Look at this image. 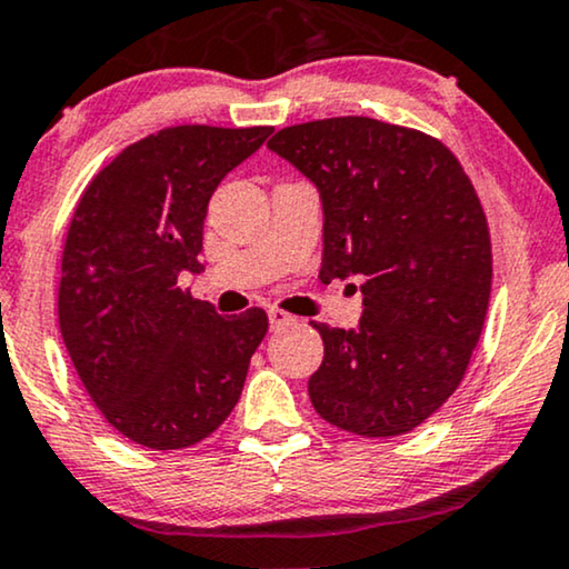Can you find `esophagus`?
<instances>
[{
  "label": "esophagus",
  "mask_w": 569,
  "mask_h": 569,
  "mask_svg": "<svg viewBox=\"0 0 569 569\" xmlns=\"http://www.w3.org/2000/svg\"><path fill=\"white\" fill-rule=\"evenodd\" d=\"M268 318H270V328H272V330H280V328L293 326V322H297V318H293V315L283 312V309H278V307L268 309Z\"/></svg>",
  "instance_id": "obj_1"
}]
</instances>
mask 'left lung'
Masks as SVG:
<instances>
[{
    "label": "left lung",
    "instance_id": "obj_1",
    "mask_svg": "<svg viewBox=\"0 0 569 569\" xmlns=\"http://www.w3.org/2000/svg\"><path fill=\"white\" fill-rule=\"evenodd\" d=\"M320 189V280H362L357 330L312 322L315 412L365 438L409 433L462 383L491 297V233L451 149L415 128L347 114L268 141Z\"/></svg>",
    "mask_w": 569,
    "mask_h": 569
}]
</instances>
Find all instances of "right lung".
Instances as JSON below:
<instances>
[{"instance_id": "1", "label": "right lung", "mask_w": 569, "mask_h": 569, "mask_svg": "<svg viewBox=\"0 0 569 569\" xmlns=\"http://www.w3.org/2000/svg\"><path fill=\"white\" fill-rule=\"evenodd\" d=\"M270 126H172L131 143L78 199L57 315L78 378L104 420L154 451L186 449L233 412L268 333L251 307L220 318L178 286L199 272L210 197Z\"/></svg>"}]
</instances>
